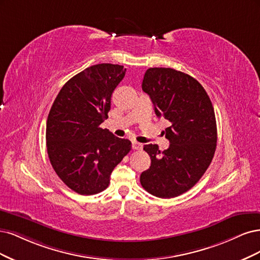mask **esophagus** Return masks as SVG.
<instances>
[{
    "label": "esophagus",
    "instance_id": "esophagus-1",
    "mask_svg": "<svg viewBox=\"0 0 260 260\" xmlns=\"http://www.w3.org/2000/svg\"><path fill=\"white\" fill-rule=\"evenodd\" d=\"M142 144H140V142H138V141H133V149H135V150H141L142 149Z\"/></svg>",
    "mask_w": 260,
    "mask_h": 260
}]
</instances>
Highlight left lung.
<instances>
[{"mask_svg": "<svg viewBox=\"0 0 260 260\" xmlns=\"http://www.w3.org/2000/svg\"><path fill=\"white\" fill-rule=\"evenodd\" d=\"M152 100L155 114L171 122L165 129L170 147L145 145L151 158L140 183L162 199L178 197L191 189L211 164L217 144L215 112L204 87L189 74L172 68H150L141 84Z\"/></svg>", "mask_w": 260, "mask_h": 260, "instance_id": "1", "label": "left lung"}]
</instances>
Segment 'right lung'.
Returning <instances> with one entry per match:
<instances>
[{
	"label": "right lung",
	"instance_id": "1",
	"mask_svg": "<svg viewBox=\"0 0 260 260\" xmlns=\"http://www.w3.org/2000/svg\"><path fill=\"white\" fill-rule=\"evenodd\" d=\"M123 66L98 63L74 75L58 93L46 123V147L54 171L82 196L108 188L114 167L132 149L128 139L100 127Z\"/></svg>",
	"mask_w": 260,
	"mask_h": 260
}]
</instances>
